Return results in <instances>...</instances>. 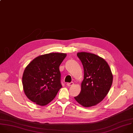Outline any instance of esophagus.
<instances>
[{"mask_svg":"<svg viewBox=\"0 0 133 133\" xmlns=\"http://www.w3.org/2000/svg\"><path fill=\"white\" fill-rule=\"evenodd\" d=\"M67 85L68 86H72V85H74V82H70V83H67Z\"/></svg>","mask_w":133,"mask_h":133,"instance_id":"esophagus-1","label":"esophagus"}]
</instances>
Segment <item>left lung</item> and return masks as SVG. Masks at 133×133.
Wrapping results in <instances>:
<instances>
[{"label":"left lung","mask_w":133,"mask_h":133,"mask_svg":"<svg viewBox=\"0 0 133 133\" xmlns=\"http://www.w3.org/2000/svg\"><path fill=\"white\" fill-rule=\"evenodd\" d=\"M83 67L84 79L79 95L74 97L84 107L95 106L108 95L113 82V75L107 62L102 57L87 52L77 53Z\"/></svg>","instance_id":"obj_1"}]
</instances>
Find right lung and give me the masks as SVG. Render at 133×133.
Returning <instances> with one entry per match:
<instances>
[{
  "mask_svg": "<svg viewBox=\"0 0 133 133\" xmlns=\"http://www.w3.org/2000/svg\"><path fill=\"white\" fill-rule=\"evenodd\" d=\"M66 55L51 53L40 55L29 63L22 76L23 90L29 99L44 106L55 98L62 87L59 67Z\"/></svg>",
  "mask_w": 133,
  "mask_h": 133,
  "instance_id": "obj_1",
  "label": "right lung"
}]
</instances>
